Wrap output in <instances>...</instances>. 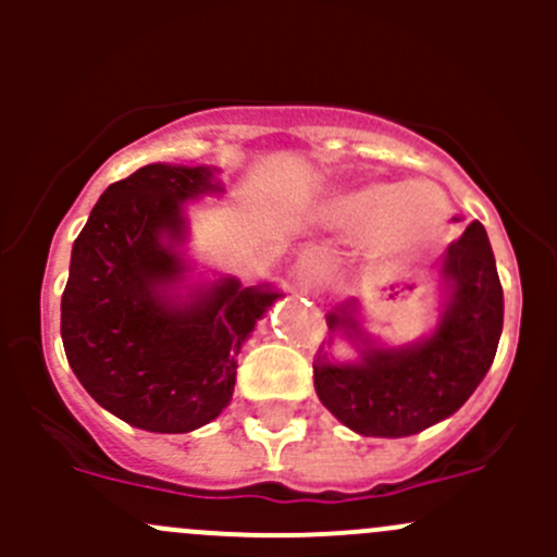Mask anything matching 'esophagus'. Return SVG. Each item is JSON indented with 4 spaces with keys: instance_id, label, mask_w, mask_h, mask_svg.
I'll use <instances>...</instances> for the list:
<instances>
[{
    "instance_id": "obj_1",
    "label": "esophagus",
    "mask_w": 557,
    "mask_h": 557,
    "mask_svg": "<svg viewBox=\"0 0 557 557\" xmlns=\"http://www.w3.org/2000/svg\"><path fill=\"white\" fill-rule=\"evenodd\" d=\"M290 277H294L299 290L318 294L325 285V280H329V258H325V252L318 250V247L301 250L299 258L294 261V269H290Z\"/></svg>"
}]
</instances>
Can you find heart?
I'll list each match as a JSON object with an SVG mask.
<instances>
[{"label":"heart","instance_id":"b5f03b06","mask_svg":"<svg viewBox=\"0 0 557 557\" xmlns=\"http://www.w3.org/2000/svg\"><path fill=\"white\" fill-rule=\"evenodd\" d=\"M450 201L429 183H369L339 196L331 223L352 239H372L385 261H407L445 234Z\"/></svg>","mask_w":557,"mask_h":557}]
</instances>
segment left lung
I'll return each instance as SVG.
<instances>
[{
  "instance_id": "8db88e82",
  "label": "left lung",
  "mask_w": 557,
  "mask_h": 557,
  "mask_svg": "<svg viewBox=\"0 0 557 557\" xmlns=\"http://www.w3.org/2000/svg\"><path fill=\"white\" fill-rule=\"evenodd\" d=\"M442 312L434 329L407 345H387L363 329L361 301L347 299L325 314L334 339L358 356L339 361L320 350L312 363L323 407L361 436L420 434L458 412L485 380L504 325V290L491 239L480 221L447 247L434 267Z\"/></svg>"
}]
</instances>
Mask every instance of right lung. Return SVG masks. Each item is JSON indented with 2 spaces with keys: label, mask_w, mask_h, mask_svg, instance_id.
I'll return each mask as SVG.
<instances>
[{
  "label": "right lung",
  "mask_w": 557,
  "mask_h": 557,
  "mask_svg": "<svg viewBox=\"0 0 557 557\" xmlns=\"http://www.w3.org/2000/svg\"><path fill=\"white\" fill-rule=\"evenodd\" d=\"M215 166L148 164L94 205L72 245L61 339L88 396L134 429L188 434L228 407L237 356L283 296L194 277L188 201L226 194Z\"/></svg>",
  "instance_id": "obj_1"
}]
</instances>
